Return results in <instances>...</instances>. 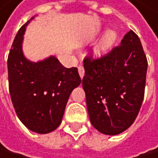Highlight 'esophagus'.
Wrapping results in <instances>:
<instances>
[{"instance_id": "obj_1", "label": "esophagus", "mask_w": 158, "mask_h": 158, "mask_svg": "<svg viewBox=\"0 0 158 158\" xmlns=\"http://www.w3.org/2000/svg\"><path fill=\"white\" fill-rule=\"evenodd\" d=\"M77 70H78V74H80L81 77L82 78L83 76H84V68H83V66H82V65H80V66L77 67Z\"/></svg>"}]
</instances>
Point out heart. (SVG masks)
<instances>
[{
    "label": "heart",
    "instance_id": "heart-1",
    "mask_svg": "<svg viewBox=\"0 0 158 158\" xmlns=\"http://www.w3.org/2000/svg\"><path fill=\"white\" fill-rule=\"evenodd\" d=\"M116 39H117L116 33L113 32V31L107 32L104 35V37H103V39L101 40V41L99 42L98 48L96 49V54H97V55H101V54H103V53H105L106 51H108L112 47V45L114 44Z\"/></svg>",
    "mask_w": 158,
    "mask_h": 158
}]
</instances>
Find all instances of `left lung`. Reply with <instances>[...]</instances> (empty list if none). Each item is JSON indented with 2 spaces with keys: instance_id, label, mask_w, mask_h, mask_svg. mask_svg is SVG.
Returning <instances> with one entry per match:
<instances>
[{
  "instance_id": "1",
  "label": "left lung",
  "mask_w": 158,
  "mask_h": 158,
  "mask_svg": "<svg viewBox=\"0 0 158 158\" xmlns=\"http://www.w3.org/2000/svg\"><path fill=\"white\" fill-rule=\"evenodd\" d=\"M82 87L90 121L104 135H118L134 123L145 91L147 58L138 36L127 33L106 55L83 60Z\"/></svg>"
}]
</instances>
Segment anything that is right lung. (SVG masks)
<instances>
[{
    "label": "right lung",
    "instance_id": "1",
    "mask_svg": "<svg viewBox=\"0 0 158 158\" xmlns=\"http://www.w3.org/2000/svg\"><path fill=\"white\" fill-rule=\"evenodd\" d=\"M31 20L18 31L8 54L9 93L20 120L29 130L47 134L60 126L70 94L81 80L77 67L66 68L54 56L38 62L23 56V34Z\"/></svg>",
    "mask_w": 158,
    "mask_h": 158
}]
</instances>
